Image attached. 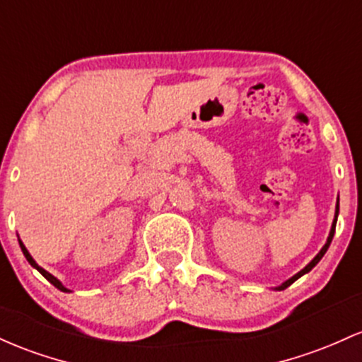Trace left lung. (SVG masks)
Masks as SVG:
<instances>
[{"label": "left lung", "mask_w": 362, "mask_h": 362, "mask_svg": "<svg viewBox=\"0 0 362 362\" xmlns=\"http://www.w3.org/2000/svg\"><path fill=\"white\" fill-rule=\"evenodd\" d=\"M337 216H339V202H337V208H335V220H333V223H332V230H329V235H328V239H327V244H325V245H323V247H321V251L316 254V257H315V259H313V261H311V263H309L308 266H305V268H304V269H300V272H299V273H297V275H293L292 278H288V280H287V281H284V284H281V285H280V287H276V291H284V288H287V287H288V285H292V284H293V281H296V280H297V278H300V276H303V275H305V273H309V272H311V269H313V268H315V266H316L317 263H320V259H321V257H323V256H325V252H327V251H328L329 244H332V239H333V235H335V225H337Z\"/></svg>", "instance_id": "8db88e82"}]
</instances>
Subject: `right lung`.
I'll return each mask as SVG.
<instances>
[{
    "label": "right lung",
    "mask_w": 362,
    "mask_h": 362,
    "mask_svg": "<svg viewBox=\"0 0 362 362\" xmlns=\"http://www.w3.org/2000/svg\"><path fill=\"white\" fill-rule=\"evenodd\" d=\"M18 244H20V249H22L23 256H25V259H27V261H29V263H30V266H34V268H35V269H37V272H39V273H41V275H42V276H45L47 281H49V284H53V285H54V287H57V288H58V291H62V292H70V291H69V288H66V287H65V285H63V284H62V281H59L57 276H53V275H51V273H47L45 268H41V266H39L37 263H35V261H34V257H33V256H30V254H29V251H27V247H25V245H23V244H22V240H18Z\"/></svg>",
    "instance_id": "right-lung-1"
}]
</instances>
